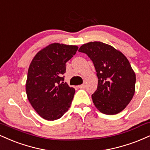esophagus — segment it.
Returning <instances> with one entry per match:
<instances>
[{
    "label": "esophagus",
    "instance_id": "34e87169",
    "mask_svg": "<svg viewBox=\"0 0 150 150\" xmlns=\"http://www.w3.org/2000/svg\"><path fill=\"white\" fill-rule=\"evenodd\" d=\"M78 87L80 88V89H84V88H85V85H84V84H82V85H79Z\"/></svg>",
    "mask_w": 150,
    "mask_h": 150
}]
</instances>
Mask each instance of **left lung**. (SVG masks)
<instances>
[{"mask_svg": "<svg viewBox=\"0 0 150 150\" xmlns=\"http://www.w3.org/2000/svg\"><path fill=\"white\" fill-rule=\"evenodd\" d=\"M87 54L98 77V87L91 96L96 108L105 115H116L127 106L136 89V74L120 51L102 42H90L79 49Z\"/></svg>", "mask_w": 150, "mask_h": 150, "instance_id": "obj_1", "label": "left lung"}]
</instances>
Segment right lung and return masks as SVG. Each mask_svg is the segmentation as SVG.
I'll use <instances>...</instances> for the list:
<instances>
[{"label":"right lung","instance_id":"add662e5","mask_svg":"<svg viewBox=\"0 0 150 150\" xmlns=\"http://www.w3.org/2000/svg\"><path fill=\"white\" fill-rule=\"evenodd\" d=\"M78 47L52 43L36 54L30 63L26 82L27 98L41 117L61 118L68 110L75 90L64 82L66 63Z\"/></svg>","mask_w":150,"mask_h":150}]
</instances>
